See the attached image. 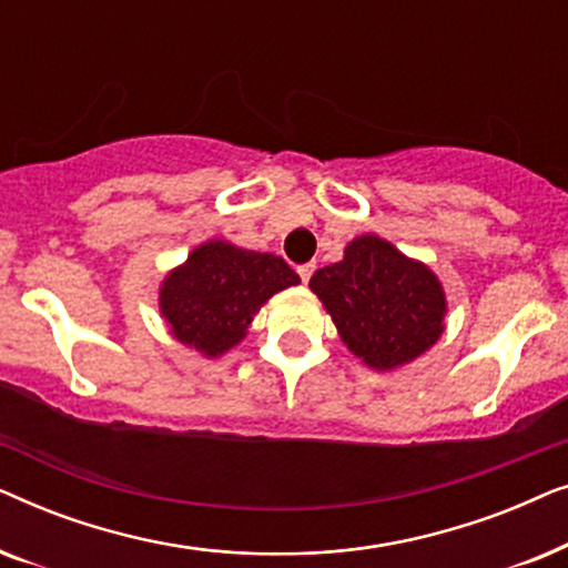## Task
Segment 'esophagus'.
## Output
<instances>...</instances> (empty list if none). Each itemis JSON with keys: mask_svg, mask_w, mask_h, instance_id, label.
<instances>
[{"mask_svg": "<svg viewBox=\"0 0 568 568\" xmlns=\"http://www.w3.org/2000/svg\"><path fill=\"white\" fill-rule=\"evenodd\" d=\"M313 271H315V263H302V266H297V274H300V278H302V284L310 282V276H313Z\"/></svg>", "mask_w": 568, "mask_h": 568, "instance_id": "obj_1", "label": "esophagus"}]
</instances>
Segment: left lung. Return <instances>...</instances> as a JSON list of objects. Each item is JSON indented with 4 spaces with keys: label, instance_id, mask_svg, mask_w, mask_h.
Wrapping results in <instances>:
<instances>
[{
    "label": "left lung",
    "instance_id": "8db88e82",
    "mask_svg": "<svg viewBox=\"0 0 568 568\" xmlns=\"http://www.w3.org/2000/svg\"><path fill=\"white\" fill-rule=\"evenodd\" d=\"M313 290L344 344L375 369H395L437 344L447 302L437 276L383 237L362 235L344 261L315 271Z\"/></svg>",
    "mask_w": 568,
    "mask_h": 568
}]
</instances>
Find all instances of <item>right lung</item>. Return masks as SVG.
Instances as JSON below:
<instances>
[{"mask_svg": "<svg viewBox=\"0 0 568 568\" xmlns=\"http://www.w3.org/2000/svg\"><path fill=\"white\" fill-rule=\"evenodd\" d=\"M294 284L300 276L278 255L212 240L170 271L160 290V310L181 344L220 356L245 338L253 315L271 294Z\"/></svg>", "mask_w": 568, "mask_h": 568, "instance_id": "obj_1", "label": "right lung"}]
</instances>
